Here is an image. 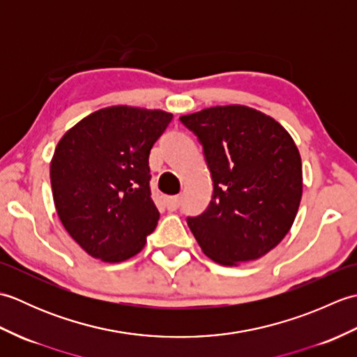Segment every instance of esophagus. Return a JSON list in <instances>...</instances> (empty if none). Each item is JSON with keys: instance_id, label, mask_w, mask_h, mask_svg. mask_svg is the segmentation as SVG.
<instances>
[{"instance_id": "esophagus-1", "label": "esophagus", "mask_w": 357, "mask_h": 357, "mask_svg": "<svg viewBox=\"0 0 357 357\" xmlns=\"http://www.w3.org/2000/svg\"><path fill=\"white\" fill-rule=\"evenodd\" d=\"M179 206H181V196H170V198H165L167 210L174 211L179 208Z\"/></svg>"}]
</instances>
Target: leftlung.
<instances>
[{
	"mask_svg": "<svg viewBox=\"0 0 357 357\" xmlns=\"http://www.w3.org/2000/svg\"><path fill=\"white\" fill-rule=\"evenodd\" d=\"M202 146L213 196L188 216L202 252L221 265L259 259L290 231L302 198V162L278 121L245 105L181 116Z\"/></svg>",
	"mask_w": 357,
	"mask_h": 357,
	"instance_id": "1",
	"label": "left lung"
}]
</instances>
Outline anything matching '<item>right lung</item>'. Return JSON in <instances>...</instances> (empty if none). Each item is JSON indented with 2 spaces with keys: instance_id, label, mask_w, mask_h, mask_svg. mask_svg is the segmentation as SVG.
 <instances>
[{
  "instance_id": "right-lung-1",
  "label": "right lung",
  "mask_w": 357,
  "mask_h": 357,
  "mask_svg": "<svg viewBox=\"0 0 357 357\" xmlns=\"http://www.w3.org/2000/svg\"><path fill=\"white\" fill-rule=\"evenodd\" d=\"M172 113L113 105L81 119L50 164L56 213L79 247L104 262L138 255L156 229L149 156Z\"/></svg>"
}]
</instances>
